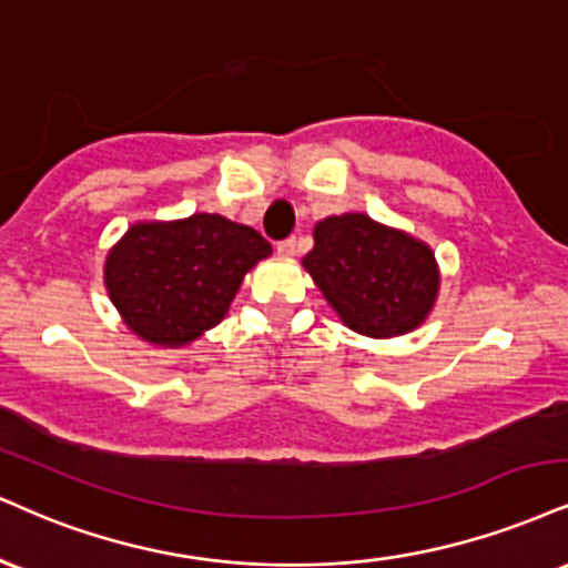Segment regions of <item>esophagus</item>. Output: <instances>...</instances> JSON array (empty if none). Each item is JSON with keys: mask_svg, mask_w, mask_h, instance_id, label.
Listing matches in <instances>:
<instances>
[{"mask_svg": "<svg viewBox=\"0 0 568 568\" xmlns=\"http://www.w3.org/2000/svg\"><path fill=\"white\" fill-rule=\"evenodd\" d=\"M277 251H280V254H283V256H293V254H296V251H298V241H296V237H285V241H280L277 243Z\"/></svg>", "mask_w": 568, "mask_h": 568, "instance_id": "34e87169", "label": "esophagus"}]
</instances>
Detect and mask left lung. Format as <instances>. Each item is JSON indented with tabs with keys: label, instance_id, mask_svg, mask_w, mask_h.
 <instances>
[{
	"label": "left lung",
	"instance_id": "obj_1",
	"mask_svg": "<svg viewBox=\"0 0 568 568\" xmlns=\"http://www.w3.org/2000/svg\"><path fill=\"white\" fill-rule=\"evenodd\" d=\"M304 266L338 317L373 338L402 336L418 327L439 288L428 245L381 227L365 214L320 222Z\"/></svg>",
	"mask_w": 568,
	"mask_h": 568
}]
</instances>
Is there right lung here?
<instances>
[{"mask_svg":"<svg viewBox=\"0 0 568 568\" xmlns=\"http://www.w3.org/2000/svg\"><path fill=\"white\" fill-rule=\"evenodd\" d=\"M270 251L256 230L219 214L134 224L108 256L105 285L136 336L184 346L227 314L243 275Z\"/></svg>","mask_w":568,"mask_h":568,"instance_id":"1","label":"right lung"}]
</instances>
